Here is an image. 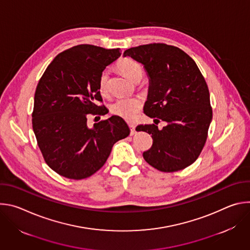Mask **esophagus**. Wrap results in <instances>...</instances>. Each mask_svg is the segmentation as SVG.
Segmentation results:
<instances>
[{"label": "esophagus", "instance_id": "34e87169", "mask_svg": "<svg viewBox=\"0 0 250 250\" xmlns=\"http://www.w3.org/2000/svg\"><path fill=\"white\" fill-rule=\"evenodd\" d=\"M129 129H130V135H133L136 131H135V126L133 125H128Z\"/></svg>", "mask_w": 250, "mask_h": 250}]
</instances>
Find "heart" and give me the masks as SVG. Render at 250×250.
Listing matches in <instances>:
<instances>
[{
	"mask_svg": "<svg viewBox=\"0 0 250 250\" xmlns=\"http://www.w3.org/2000/svg\"><path fill=\"white\" fill-rule=\"evenodd\" d=\"M121 72L133 82H139L144 76V67L136 60L125 57L117 64ZM99 89L101 94L106 95L109 92V73L103 71L99 78ZM142 108V102L137 98H122L115 101L111 105V112L127 122L133 121Z\"/></svg>",
	"mask_w": 250,
	"mask_h": 250,
	"instance_id": "heart-1",
	"label": "heart"
}]
</instances>
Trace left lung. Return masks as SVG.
I'll list each match as a JSON object with an SVG mask.
<instances>
[{"label":"left lung","mask_w":250,"mask_h":250,"mask_svg":"<svg viewBox=\"0 0 250 250\" xmlns=\"http://www.w3.org/2000/svg\"><path fill=\"white\" fill-rule=\"evenodd\" d=\"M145 65L150 86L144 112L168 123L159 131L152 125L136 130L151 134L152 146L144 152L146 161L161 172L185 169L200 156L212 118L209 93L196 62L182 49L165 43H149L125 51Z\"/></svg>","instance_id":"8db88e82"}]
</instances>
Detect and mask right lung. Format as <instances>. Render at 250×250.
<instances>
[{"mask_svg":"<svg viewBox=\"0 0 250 250\" xmlns=\"http://www.w3.org/2000/svg\"><path fill=\"white\" fill-rule=\"evenodd\" d=\"M120 55L121 48L79 44L60 52L40 79L32 128L44 161L60 176L74 180L92 176L105 163L116 142L129 134L118 116L94 124L93 128L87 125L89 116L108 113L99 78Z\"/></svg>","mask_w":250,"mask_h":250,"instance_id":"obj_1","label":"right lung"}]
</instances>
